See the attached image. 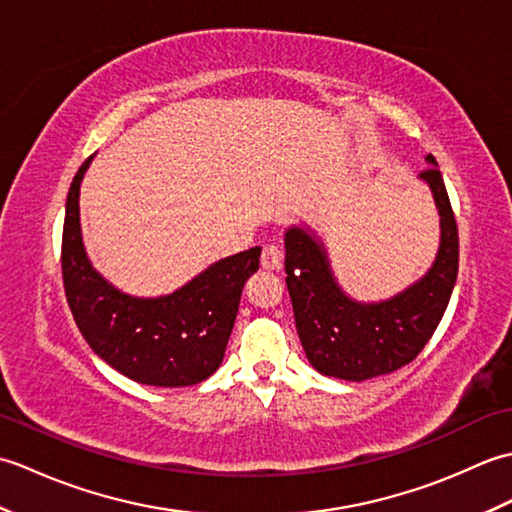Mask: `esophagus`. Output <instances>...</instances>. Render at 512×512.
Here are the masks:
<instances>
[{"label":"esophagus","instance_id":"1","mask_svg":"<svg viewBox=\"0 0 512 512\" xmlns=\"http://www.w3.org/2000/svg\"><path fill=\"white\" fill-rule=\"evenodd\" d=\"M262 266L266 270H277L281 266V248L275 244H266L262 250Z\"/></svg>","mask_w":512,"mask_h":512}]
</instances>
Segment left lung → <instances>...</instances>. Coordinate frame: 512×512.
I'll return each instance as SVG.
<instances>
[{
    "instance_id": "obj_1",
    "label": "left lung",
    "mask_w": 512,
    "mask_h": 512,
    "mask_svg": "<svg viewBox=\"0 0 512 512\" xmlns=\"http://www.w3.org/2000/svg\"><path fill=\"white\" fill-rule=\"evenodd\" d=\"M420 178L429 184L440 213L436 262L400 295L361 303L345 295L332 275L330 259L317 237L292 226L286 231V286L303 350L323 376L361 383L411 363L436 332L458 279V224L438 162Z\"/></svg>"
}]
</instances>
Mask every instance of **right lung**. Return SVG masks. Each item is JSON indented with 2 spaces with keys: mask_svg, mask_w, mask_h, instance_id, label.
Segmentation results:
<instances>
[{
  "mask_svg": "<svg viewBox=\"0 0 512 512\" xmlns=\"http://www.w3.org/2000/svg\"><path fill=\"white\" fill-rule=\"evenodd\" d=\"M83 162L65 202L61 270L68 306L83 339L116 372L154 387L202 383L220 367L246 279L262 248L220 259L165 297L125 295L92 268L79 222Z\"/></svg>",
  "mask_w": 512,
  "mask_h": 512,
  "instance_id": "add662e5",
  "label": "right lung"
}]
</instances>
